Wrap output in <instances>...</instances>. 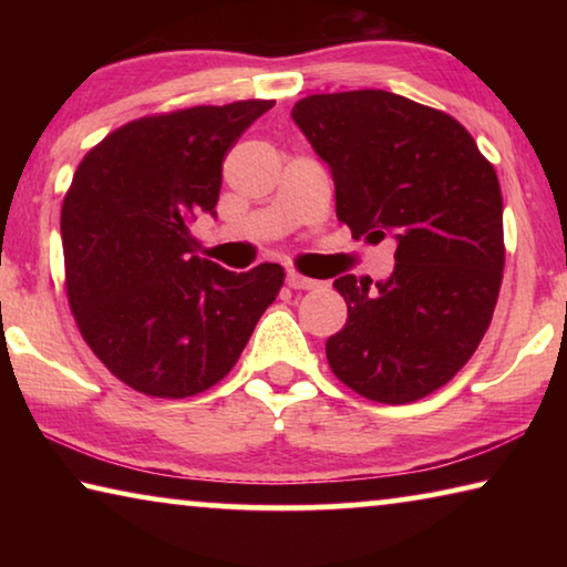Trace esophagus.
Segmentation results:
<instances>
[{
  "label": "esophagus",
  "mask_w": 567,
  "mask_h": 567,
  "mask_svg": "<svg viewBox=\"0 0 567 567\" xmlns=\"http://www.w3.org/2000/svg\"><path fill=\"white\" fill-rule=\"evenodd\" d=\"M287 285L292 287V290H315V287H320V280H312V277H305L300 272L290 270L287 272Z\"/></svg>",
  "instance_id": "1"
}]
</instances>
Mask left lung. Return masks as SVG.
Listing matches in <instances>:
<instances>
[{"label": "left lung", "instance_id": "obj_1", "mask_svg": "<svg viewBox=\"0 0 567 567\" xmlns=\"http://www.w3.org/2000/svg\"><path fill=\"white\" fill-rule=\"evenodd\" d=\"M292 120L328 162L352 237L398 243L388 280H334L348 322L324 344L330 368L368 400L425 398L493 320L505 265L495 169L457 120L385 90L312 94Z\"/></svg>", "mask_w": 567, "mask_h": 567}]
</instances>
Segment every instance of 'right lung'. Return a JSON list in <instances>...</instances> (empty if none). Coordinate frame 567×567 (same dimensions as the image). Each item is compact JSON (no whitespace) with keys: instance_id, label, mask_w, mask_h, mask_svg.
Here are the masks:
<instances>
[{"instance_id":"obj_1","label":"right lung","mask_w":567,"mask_h":567,"mask_svg":"<svg viewBox=\"0 0 567 567\" xmlns=\"http://www.w3.org/2000/svg\"><path fill=\"white\" fill-rule=\"evenodd\" d=\"M270 100L189 107L124 124L80 162L62 205L66 297L114 378L189 398L235 368L285 272H229L197 255L192 223L213 215L223 159Z\"/></svg>"}]
</instances>
